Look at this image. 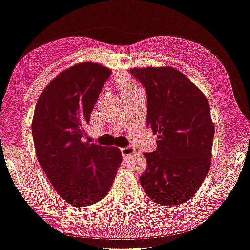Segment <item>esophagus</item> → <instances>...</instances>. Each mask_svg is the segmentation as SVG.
I'll list each match as a JSON object with an SVG mask.
<instances>
[{
  "instance_id": "esophagus-1",
  "label": "esophagus",
  "mask_w": 250,
  "mask_h": 250,
  "mask_svg": "<svg viewBox=\"0 0 250 250\" xmlns=\"http://www.w3.org/2000/svg\"><path fill=\"white\" fill-rule=\"evenodd\" d=\"M135 152H136L135 148H132V147H125V148H121V154H122V156H124L125 159L129 158L130 156L135 154Z\"/></svg>"
}]
</instances>
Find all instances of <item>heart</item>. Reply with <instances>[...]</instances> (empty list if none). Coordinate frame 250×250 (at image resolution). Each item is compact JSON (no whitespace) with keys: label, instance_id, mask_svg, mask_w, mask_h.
<instances>
[{"label":"heart","instance_id":"b5f03b06","mask_svg":"<svg viewBox=\"0 0 250 250\" xmlns=\"http://www.w3.org/2000/svg\"><path fill=\"white\" fill-rule=\"evenodd\" d=\"M117 86L122 92V94L124 95L126 94V93L133 91V89L138 88V86L135 84V82H133L131 78H129L126 76H122L120 78H118Z\"/></svg>","mask_w":250,"mask_h":250}]
</instances>
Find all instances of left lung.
I'll return each instance as SVG.
<instances>
[{
  "instance_id": "1",
  "label": "left lung",
  "mask_w": 250,
  "mask_h": 250,
  "mask_svg": "<svg viewBox=\"0 0 250 250\" xmlns=\"http://www.w3.org/2000/svg\"><path fill=\"white\" fill-rule=\"evenodd\" d=\"M130 72L146 89V125L158 135L157 149L145 154L147 168L140 184L156 203H185L210 170L214 137L210 104L200 88L173 67Z\"/></svg>"
}]
</instances>
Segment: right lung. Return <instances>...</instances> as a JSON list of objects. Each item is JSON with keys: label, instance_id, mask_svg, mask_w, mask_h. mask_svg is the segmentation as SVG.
<instances>
[{"label": "right lung", "instance_id": "1", "mask_svg": "<svg viewBox=\"0 0 250 250\" xmlns=\"http://www.w3.org/2000/svg\"><path fill=\"white\" fill-rule=\"evenodd\" d=\"M111 70L84 62L55 77L32 119L37 158L55 191L74 207L101 201L113 184L121 151L85 140L91 113Z\"/></svg>", "mask_w": 250, "mask_h": 250}]
</instances>
